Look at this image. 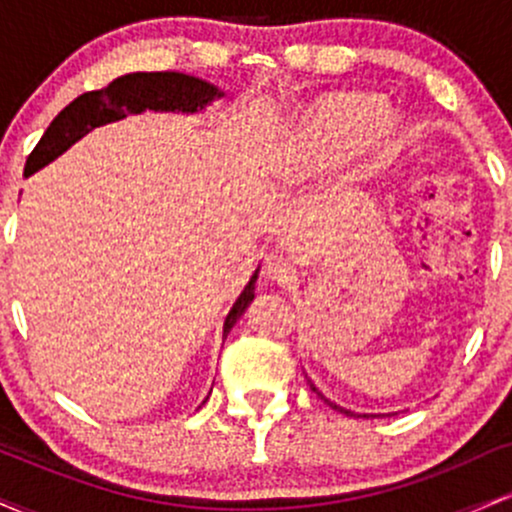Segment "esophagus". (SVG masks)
<instances>
[{"label": "esophagus", "mask_w": 512, "mask_h": 512, "mask_svg": "<svg viewBox=\"0 0 512 512\" xmlns=\"http://www.w3.org/2000/svg\"><path fill=\"white\" fill-rule=\"evenodd\" d=\"M293 272H296V269H293V264H291L289 257L269 255V260H267V276H269V279H274L276 284H286V281H289L291 276H293Z\"/></svg>", "instance_id": "1"}]
</instances>
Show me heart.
<instances>
[{"instance_id":"obj_1","label":"heart","mask_w":512,"mask_h":512,"mask_svg":"<svg viewBox=\"0 0 512 512\" xmlns=\"http://www.w3.org/2000/svg\"><path fill=\"white\" fill-rule=\"evenodd\" d=\"M385 122V105L366 93H332L303 117L293 156L305 166H334L373 144Z\"/></svg>"}]
</instances>
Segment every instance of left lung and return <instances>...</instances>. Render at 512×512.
I'll return each mask as SVG.
<instances>
[{
    "label": "left lung",
    "instance_id": "8db88e82",
    "mask_svg": "<svg viewBox=\"0 0 512 512\" xmlns=\"http://www.w3.org/2000/svg\"><path fill=\"white\" fill-rule=\"evenodd\" d=\"M310 387H313V392H317V387L313 385V383H310ZM317 395H320V392H317ZM322 397V395H320ZM322 399H325V397H322ZM325 402H327V399H325ZM332 404V402H330ZM332 407L334 409H337V411H342V414H351V411H346V409H342V407H337V404H332Z\"/></svg>",
    "mask_w": 512,
    "mask_h": 512
}]
</instances>
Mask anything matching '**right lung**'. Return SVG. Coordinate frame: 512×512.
I'll return each mask as SVG.
<instances>
[{"label":"right lung","instance_id":"1","mask_svg":"<svg viewBox=\"0 0 512 512\" xmlns=\"http://www.w3.org/2000/svg\"><path fill=\"white\" fill-rule=\"evenodd\" d=\"M219 96H223V93H219V88L207 84V81H199L195 76L178 72H137L120 76L110 86L81 93L79 98H74L50 122V127L45 129L40 142L28 154L23 175H31L38 168L48 166L52 158H57L74 142H79L93 127L120 120L127 113H142L146 108L195 113L197 108H204V105ZM255 279L245 286L238 301L233 303L231 313H228L226 322H223V337L231 332L238 317L245 313L248 303L255 298V289H252Z\"/></svg>","mask_w":512,"mask_h":512}]
</instances>
